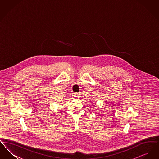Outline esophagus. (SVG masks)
Segmentation results:
<instances>
[{
    "label": "esophagus",
    "mask_w": 159,
    "mask_h": 159,
    "mask_svg": "<svg viewBox=\"0 0 159 159\" xmlns=\"http://www.w3.org/2000/svg\"><path fill=\"white\" fill-rule=\"evenodd\" d=\"M72 96H73V99H76L77 97H78V94L76 93H73Z\"/></svg>",
    "instance_id": "34e87169"
}]
</instances>
